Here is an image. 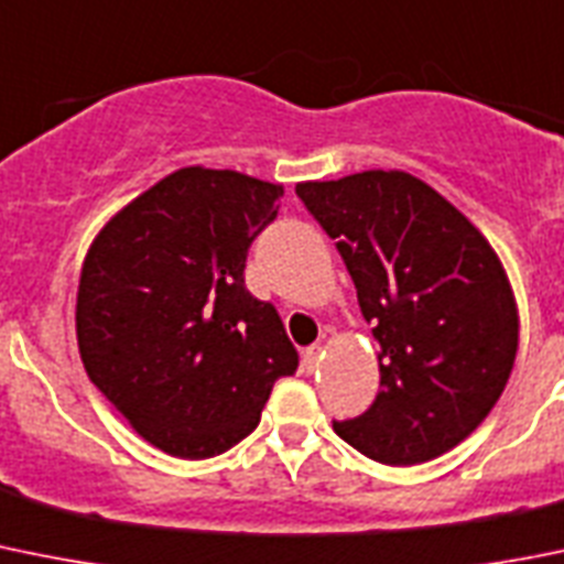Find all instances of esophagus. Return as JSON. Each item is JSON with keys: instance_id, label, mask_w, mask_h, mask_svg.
<instances>
[{"instance_id": "obj_1", "label": "esophagus", "mask_w": 564, "mask_h": 564, "mask_svg": "<svg viewBox=\"0 0 564 564\" xmlns=\"http://www.w3.org/2000/svg\"><path fill=\"white\" fill-rule=\"evenodd\" d=\"M319 359H323V345H312L306 347V354H303V367H306V372H314L319 367Z\"/></svg>"}]
</instances>
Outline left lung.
I'll use <instances>...</instances> for the list:
<instances>
[{
  "mask_svg": "<svg viewBox=\"0 0 564 564\" xmlns=\"http://www.w3.org/2000/svg\"><path fill=\"white\" fill-rule=\"evenodd\" d=\"M356 283L381 389L334 431L383 465L459 445L501 398L518 356V303L501 258L436 188L401 170L297 183Z\"/></svg>",
  "mask_w": 564,
  "mask_h": 564,
  "instance_id": "1",
  "label": "left lung"
}]
</instances>
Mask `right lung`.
<instances>
[{
	"label": "right lung",
	"instance_id": "add662e5",
	"mask_svg": "<svg viewBox=\"0 0 564 564\" xmlns=\"http://www.w3.org/2000/svg\"><path fill=\"white\" fill-rule=\"evenodd\" d=\"M281 197V183L183 166L88 247L75 312L83 367L163 454H225L256 429L272 383L297 370L275 306L245 286L247 250Z\"/></svg>",
	"mask_w": 564,
	"mask_h": 564
}]
</instances>
